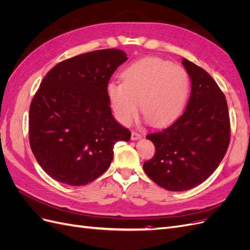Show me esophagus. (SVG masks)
I'll return each mask as SVG.
<instances>
[{"label": "esophagus", "mask_w": 250, "mask_h": 250, "mask_svg": "<svg viewBox=\"0 0 250 250\" xmlns=\"http://www.w3.org/2000/svg\"><path fill=\"white\" fill-rule=\"evenodd\" d=\"M141 138H142V134L141 133L134 131V130L131 132V140L135 141V140H140Z\"/></svg>", "instance_id": "1"}]
</instances>
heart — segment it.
Wrapping results in <instances>:
<instances>
[{
	"mask_svg": "<svg viewBox=\"0 0 250 250\" xmlns=\"http://www.w3.org/2000/svg\"><path fill=\"white\" fill-rule=\"evenodd\" d=\"M123 82L110 81L106 90L119 122L129 125L141 108L150 124L172 123L183 111L190 88L187 71L167 60L148 57L122 73Z\"/></svg>",
	"mask_w": 250,
	"mask_h": 250,
	"instance_id": "1",
	"label": "heart"
}]
</instances>
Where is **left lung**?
<instances>
[{
    "mask_svg": "<svg viewBox=\"0 0 250 250\" xmlns=\"http://www.w3.org/2000/svg\"><path fill=\"white\" fill-rule=\"evenodd\" d=\"M191 78L190 99L183 115L169 127L149 133L155 154L143 168L156 185L180 192L207 180L221 163L230 141L225 96L202 67L186 58Z\"/></svg>",
    "mask_w": 250,
    "mask_h": 250,
    "instance_id": "left-lung-1",
    "label": "left lung"
}]
</instances>
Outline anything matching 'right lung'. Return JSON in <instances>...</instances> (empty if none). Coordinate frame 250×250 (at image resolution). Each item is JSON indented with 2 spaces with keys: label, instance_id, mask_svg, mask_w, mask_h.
Listing matches in <instances>:
<instances>
[{
  "label": "right lung",
  "instance_id": "right-lung-1",
  "mask_svg": "<svg viewBox=\"0 0 250 250\" xmlns=\"http://www.w3.org/2000/svg\"><path fill=\"white\" fill-rule=\"evenodd\" d=\"M119 49L84 53L56 64L29 110V143L42 170L69 186H85L109 167L113 145L131 133L113 119L107 84L127 60Z\"/></svg>",
  "mask_w": 250,
  "mask_h": 250
}]
</instances>
